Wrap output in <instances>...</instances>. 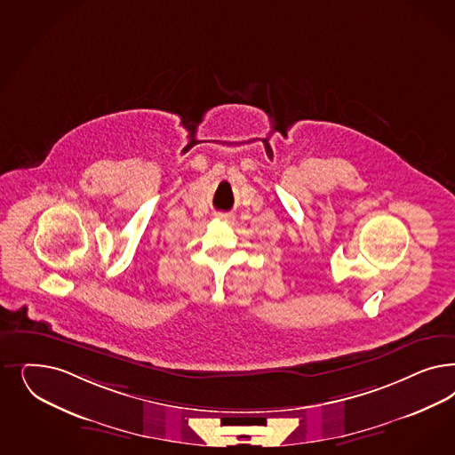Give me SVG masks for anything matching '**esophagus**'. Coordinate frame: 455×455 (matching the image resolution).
Listing matches in <instances>:
<instances>
[{"label":"esophagus","mask_w":455,"mask_h":455,"mask_svg":"<svg viewBox=\"0 0 455 455\" xmlns=\"http://www.w3.org/2000/svg\"><path fill=\"white\" fill-rule=\"evenodd\" d=\"M218 220H233V214H229V212H220V214H218Z\"/></svg>","instance_id":"esophagus-1"}]
</instances>
